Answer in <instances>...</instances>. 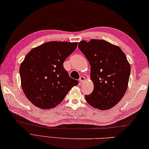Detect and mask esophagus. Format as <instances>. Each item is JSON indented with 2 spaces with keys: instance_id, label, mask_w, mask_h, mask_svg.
Listing matches in <instances>:
<instances>
[{
  "instance_id": "34e87169",
  "label": "esophagus",
  "mask_w": 149,
  "mask_h": 149,
  "mask_svg": "<svg viewBox=\"0 0 149 149\" xmlns=\"http://www.w3.org/2000/svg\"><path fill=\"white\" fill-rule=\"evenodd\" d=\"M79 81H80V83H83V81H85V77H83L81 76V77H80V78H79Z\"/></svg>"
}]
</instances>
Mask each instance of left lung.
<instances>
[{"mask_svg":"<svg viewBox=\"0 0 149 149\" xmlns=\"http://www.w3.org/2000/svg\"><path fill=\"white\" fill-rule=\"evenodd\" d=\"M78 48L91 66L93 90L85 99L90 106L107 110L120 101L128 88L131 68L119 47L103 40H82Z\"/></svg>","mask_w":149,"mask_h":149,"instance_id":"1","label":"left lung"}]
</instances>
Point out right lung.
<instances>
[{"instance_id": "1", "label": "right lung", "mask_w": 149, "mask_h": 149, "mask_svg": "<svg viewBox=\"0 0 149 149\" xmlns=\"http://www.w3.org/2000/svg\"><path fill=\"white\" fill-rule=\"evenodd\" d=\"M77 44L48 42L31 49L25 57L19 68L21 87L34 106L42 109L55 107L72 87L78 84L63 66Z\"/></svg>"}]
</instances>
